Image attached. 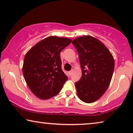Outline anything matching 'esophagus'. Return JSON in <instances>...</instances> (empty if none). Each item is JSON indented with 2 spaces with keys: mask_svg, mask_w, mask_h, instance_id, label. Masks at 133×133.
Here are the masks:
<instances>
[{
  "mask_svg": "<svg viewBox=\"0 0 133 133\" xmlns=\"http://www.w3.org/2000/svg\"><path fill=\"white\" fill-rule=\"evenodd\" d=\"M72 73H73V70H71V71H69L68 72V74L69 75H71L72 74Z\"/></svg>",
  "mask_w": 133,
  "mask_h": 133,
  "instance_id": "esophagus-1",
  "label": "esophagus"
}]
</instances>
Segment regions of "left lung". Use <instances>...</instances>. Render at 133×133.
<instances>
[{
	"label": "left lung",
	"mask_w": 133,
	"mask_h": 133,
	"mask_svg": "<svg viewBox=\"0 0 133 133\" xmlns=\"http://www.w3.org/2000/svg\"><path fill=\"white\" fill-rule=\"evenodd\" d=\"M72 43L78 52L82 75L75 83L79 99L85 103L96 101L111 83L114 59L101 41L90 36L75 38Z\"/></svg>",
	"instance_id": "obj_1"
}]
</instances>
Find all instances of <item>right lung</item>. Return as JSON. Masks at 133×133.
<instances>
[{"label": "right lung", "instance_id": "right-lung-1", "mask_svg": "<svg viewBox=\"0 0 133 133\" xmlns=\"http://www.w3.org/2000/svg\"><path fill=\"white\" fill-rule=\"evenodd\" d=\"M71 42L68 38L50 36L26 53L22 72L28 87L37 97L45 100L55 96L68 79L61 68L60 53Z\"/></svg>", "mask_w": 133, "mask_h": 133}]
</instances>
